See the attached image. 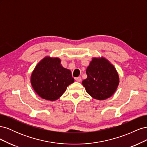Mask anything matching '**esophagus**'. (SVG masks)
<instances>
[{
  "label": "esophagus",
  "mask_w": 147,
  "mask_h": 147,
  "mask_svg": "<svg viewBox=\"0 0 147 147\" xmlns=\"http://www.w3.org/2000/svg\"><path fill=\"white\" fill-rule=\"evenodd\" d=\"M75 80H76L77 82H82V78L80 77L75 78Z\"/></svg>",
  "instance_id": "obj_1"
}]
</instances>
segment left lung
<instances>
[{
    "mask_svg": "<svg viewBox=\"0 0 147 147\" xmlns=\"http://www.w3.org/2000/svg\"><path fill=\"white\" fill-rule=\"evenodd\" d=\"M86 73L88 77L82 84L93 98L106 99L117 90L119 84L118 74L114 66L104 57L92 58Z\"/></svg>",
    "mask_w": 147,
    "mask_h": 147,
    "instance_id": "1",
    "label": "left lung"
}]
</instances>
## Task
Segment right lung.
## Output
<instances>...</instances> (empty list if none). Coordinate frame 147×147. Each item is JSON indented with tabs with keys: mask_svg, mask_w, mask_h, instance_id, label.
I'll return each instance as SVG.
<instances>
[{
	"mask_svg": "<svg viewBox=\"0 0 147 147\" xmlns=\"http://www.w3.org/2000/svg\"><path fill=\"white\" fill-rule=\"evenodd\" d=\"M30 82L40 97L53 101L63 94L74 79L71 71L62 66L59 58L45 57L35 67Z\"/></svg>",
	"mask_w": 147,
	"mask_h": 147,
	"instance_id": "add662e5",
	"label": "right lung"
}]
</instances>
